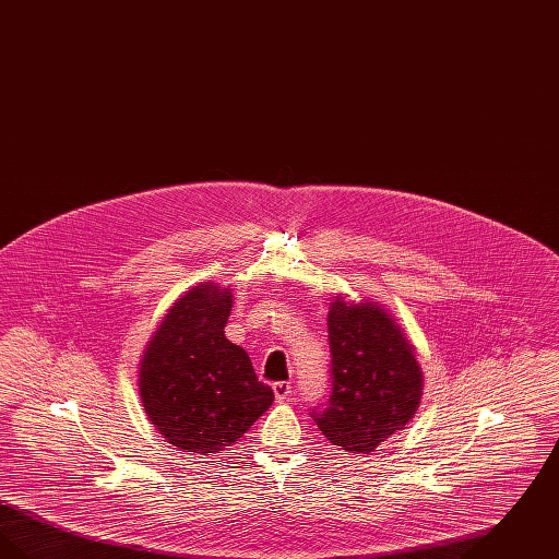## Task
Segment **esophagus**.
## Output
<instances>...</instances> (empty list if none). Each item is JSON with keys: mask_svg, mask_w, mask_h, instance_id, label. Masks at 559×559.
<instances>
[{"mask_svg": "<svg viewBox=\"0 0 559 559\" xmlns=\"http://www.w3.org/2000/svg\"><path fill=\"white\" fill-rule=\"evenodd\" d=\"M272 390H274L276 402H287V399L292 396V383L289 381H276V383H272Z\"/></svg>", "mask_w": 559, "mask_h": 559, "instance_id": "34e87169", "label": "esophagus"}]
</instances>
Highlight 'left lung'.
I'll return each mask as SVG.
<instances>
[{"mask_svg": "<svg viewBox=\"0 0 559 559\" xmlns=\"http://www.w3.org/2000/svg\"><path fill=\"white\" fill-rule=\"evenodd\" d=\"M326 324L331 394L310 415L331 444L369 454L413 419L421 400V369L381 306L335 299Z\"/></svg>", "mask_w": 559, "mask_h": 559, "instance_id": "1", "label": "left lung"}]
</instances>
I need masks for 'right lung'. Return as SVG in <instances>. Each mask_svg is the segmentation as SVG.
<instances>
[{
	"mask_svg": "<svg viewBox=\"0 0 559 559\" xmlns=\"http://www.w3.org/2000/svg\"><path fill=\"white\" fill-rule=\"evenodd\" d=\"M233 295L201 285L180 297L140 365V399L160 436L185 452L224 451L274 400L242 347L226 340Z\"/></svg>",
	"mask_w": 559,
	"mask_h": 559,
	"instance_id": "1",
	"label": "right lung"
}]
</instances>
